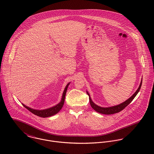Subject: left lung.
Masks as SVG:
<instances>
[{"instance_id":"1","label":"left lung","mask_w":154,"mask_h":154,"mask_svg":"<svg viewBox=\"0 0 154 154\" xmlns=\"http://www.w3.org/2000/svg\"><path fill=\"white\" fill-rule=\"evenodd\" d=\"M142 81H141L140 85L138 89L136 90V91L134 92V94L132 95L131 97H130L128 100H127L126 101H125L124 103L117 105V106H112V107H107V108H104V107H99L98 106L96 105L95 104H94L92 101L91 99V97L89 96V94H88L89 95V103L90 104L92 107V108L96 111L98 112L101 113V114H115L117 112H119L120 111H121L122 110H123L125 107H126L131 102L132 100L134 99V98L136 97V95L137 94V93L139 92L140 89L141 88L142 86Z\"/></svg>"}]
</instances>
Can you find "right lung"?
<instances>
[{
  "mask_svg": "<svg viewBox=\"0 0 154 154\" xmlns=\"http://www.w3.org/2000/svg\"><path fill=\"white\" fill-rule=\"evenodd\" d=\"M69 85V83L66 85V88H65V90H64V92H63V95H62V100H61L60 103H59L58 104H57L56 106L51 107V108L43 110H34V109H31V108L25 106L23 104H22V105L27 110H29L30 112H31L34 114L37 115V116H39V117H48L52 116L57 114L60 110L62 109V108L63 107V106L64 103H65V95H66L67 89Z\"/></svg>",
  "mask_w": 154,
  "mask_h": 154,
  "instance_id": "1",
  "label": "right lung"
}]
</instances>
